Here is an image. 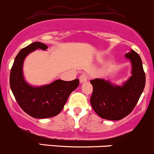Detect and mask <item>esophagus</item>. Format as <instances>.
<instances>
[{
	"mask_svg": "<svg viewBox=\"0 0 154 154\" xmlns=\"http://www.w3.org/2000/svg\"><path fill=\"white\" fill-rule=\"evenodd\" d=\"M88 80V77L86 74H83L80 76V83H83Z\"/></svg>",
	"mask_w": 154,
	"mask_h": 154,
	"instance_id": "1",
	"label": "esophagus"
}]
</instances>
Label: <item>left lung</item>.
Instances as JSON below:
<instances>
[{
	"label": "left lung",
	"mask_w": 154,
	"mask_h": 154,
	"mask_svg": "<svg viewBox=\"0 0 154 154\" xmlns=\"http://www.w3.org/2000/svg\"><path fill=\"white\" fill-rule=\"evenodd\" d=\"M132 65V76L122 86L103 79L90 81L93 91L90 103L100 118L118 121L128 116L136 106L145 86V74L139 54L133 50L125 54Z\"/></svg>",
	"instance_id": "left-lung-1"
}]
</instances>
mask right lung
Returning a JSON list of instances; mask_svg holds the SVG:
<instances>
[{
	"mask_svg": "<svg viewBox=\"0 0 154 154\" xmlns=\"http://www.w3.org/2000/svg\"><path fill=\"white\" fill-rule=\"evenodd\" d=\"M48 46L35 42L20 51L16 56L10 76L13 95L20 107L35 119H47L58 115L64 107L70 94L79 86V80L64 81L57 80L48 85L32 86L24 80L23 63L25 57L33 51H45Z\"/></svg>",
	"mask_w": 154,
	"mask_h": 154,
	"instance_id": "obj_1",
	"label": "right lung"
}]
</instances>
